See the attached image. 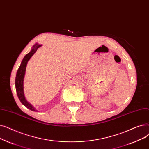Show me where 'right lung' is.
Listing matches in <instances>:
<instances>
[{"label": "right lung", "instance_id": "obj_1", "mask_svg": "<svg viewBox=\"0 0 149 149\" xmlns=\"http://www.w3.org/2000/svg\"><path fill=\"white\" fill-rule=\"evenodd\" d=\"M42 45H39V44H37V43L36 44H34L33 46L31 51L25 56V57L24 58L22 62H21L20 65L17 72L16 80H15L16 90L17 95L20 101L24 105H25L26 108L34 111H37V110L35 109V108L33 107V106L29 102L27 101L24 95V76L25 74L26 65L28 61L30 59V58L32 57V56L36 53L38 48H39Z\"/></svg>", "mask_w": 149, "mask_h": 149}]
</instances>
